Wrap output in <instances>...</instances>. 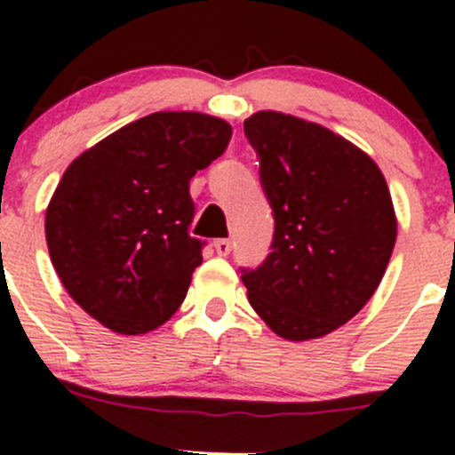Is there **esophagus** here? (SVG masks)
<instances>
[{
	"instance_id": "esophagus-1",
	"label": "esophagus",
	"mask_w": 455,
	"mask_h": 455,
	"mask_svg": "<svg viewBox=\"0 0 455 455\" xmlns=\"http://www.w3.org/2000/svg\"><path fill=\"white\" fill-rule=\"evenodd\" d=\"M213 246H215V253L224 257V255H228L233 251V240H228V237H222V240H215Z\"/></svg>"
}]
</instances>
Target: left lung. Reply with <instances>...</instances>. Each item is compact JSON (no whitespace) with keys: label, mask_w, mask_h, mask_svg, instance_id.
Segmentation results:
<instances>
[{"label":"left lung","mask_w":455,"mask_h":455,"mask_svg":"<svg viewBox=\"0 0 455 455\" xmlns=\"http://www.w3.org/2000/svg\"><path fill=\"white\" fill-rule=\"evenodd\" d=\"M244 134L275 220L268 257L240 268L249 301L279 337H323L368 304L387 268V182L370 156L315 123L257 112Z\"/></svg>","instance_id":"left-lung-1"}]
</instances>
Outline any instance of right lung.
<instances>
[{
    "mask_svg": "<svg viewBox=\"0 0 455 455\" xmlns=\"http://www.w3.org/2000/svg\"><path fill=\"white\" fill-rule=\"evenodd\" d=\"M228 140L220 118L156 112L66 169L45 211V242L66 291L105 328L145 334L180 308L206 244L189 235V180Z\"/></svg>",
    "mask_w": 455,
    "mask_h": 455,
    "instance_id": "obj_1",
    "label": "right lung"
}]
</instances>
